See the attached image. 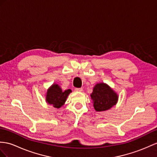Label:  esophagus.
Instances as JSON below:
<instances>
[{
    "label": "esophagus",
    "mask_w": 157,
    "mask_h": 157,
    "mask_svg": "<svg viewBox=\"0 0 157 157\" xmlns=\"http://www.w3.org/2000/svg\"><path fill=\"white\" fill-rule=\"evenodd\" d=\"M82 88H76L75 90L76 91H78V92H82Z\"/></svg>",
    "instance_id": "1"
}]
</instances>
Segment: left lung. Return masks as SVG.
<instances>
[{"label": "left lung", "mask_w": 157, "mask_h": 157, "mask_svg": "<svg viewBox=\"0 0 157 157\" xmlns=\"http://www.w3.org/2000/svg\"><path fill=\"white\" fill-rule=\"evenodd\" d=\"M90 96L94 102V108L98 112L113 107L118 100V95L105 83L95 85Z\"/></svg>", "instance_id": "left-lung-1"}]
</instances>
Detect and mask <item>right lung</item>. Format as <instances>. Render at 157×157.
I'll return each instance as SVG.
<instances>
[{
  "instance_id": "right-lung-1",
  "label": "right lung",
  "mask_w": 157,
  "mask_h": 157,
  "mask_svg": "<svg viewBox=\"0 0 157 157\" xmlns=\"http://www.w3.org/2000/svg\"><path fill=\"white\" fill-rule=\"evenodd\" d=\"M71 93V89L63 91L58 85H53L47 91L46 101L48 104L59 109L64 105L67 97Z\"/></svg>"
}]
</instances>
